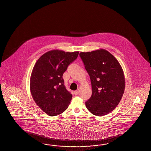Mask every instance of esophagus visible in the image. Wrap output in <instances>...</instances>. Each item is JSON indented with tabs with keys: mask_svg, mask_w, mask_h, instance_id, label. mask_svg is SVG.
<instances>
[{
	"mask_svg": "<svg viewBox=\"0 0 151 151\" xmlns=\"http://www.w3.org/2000/svg\"><path fill=\"white\" fill-rule=\"evenodd\" d=\"M78 93H79V91H78V90H76V91H74V94H75V95H78Z\"/></svg>",
	"mask_w": 151,
	"mask_h": 151,
	"instance_id": "esophagus-1",
	"label": "esophagus"
}]
</instances>
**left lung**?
I'll return each mask as SVG.
<instances>
[{"label": "left lung", "instance_id": "1", "mask_svg": "<svg viewBox=\"0 0 151 151\" xmlns=\"http://www.w3.org/2000/svg\"><path fill=\"white\" fill-rule=\"evenodd\" d=\"M80 56L90 76L92 95L86 101L88 111L96 116H104L119 103L124 91L123 68L115 57L104 49L81 52Z\"/></svg>", "mask_w": 151, "mask_h": 151}]
</instances>
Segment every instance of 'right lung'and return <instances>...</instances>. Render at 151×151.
I'll use <instances>...</instances> for the list:
<instances>
[{
  "label": "right lung",
  "mask_w": 151,
  "mask_h": 151,
  "mask_svg": "<svg viewBox=\"0 0 151 151\" xmlns=\"http://www.w3.org/2000/svg\"><path fill=\"white\" fill-rule=\"evenodd\" d=\"M78 51L53 50L38 58L32 71L30 91L37 105L50 116L63 113L73 95L65 88L63 73L78 56Z\"/></svg>",
  "instance_id": "right-lung-1"
}]
</instances>
